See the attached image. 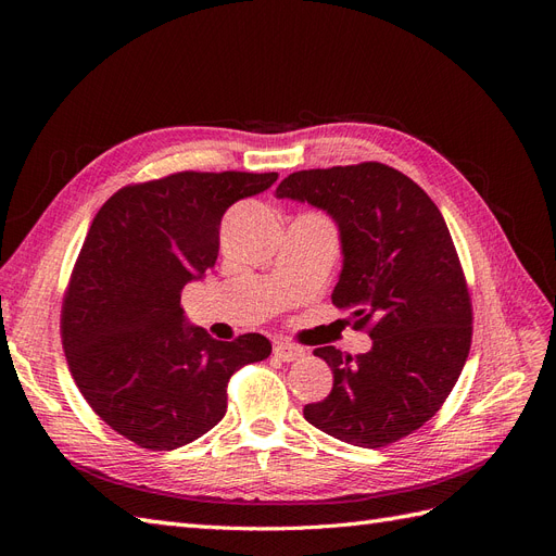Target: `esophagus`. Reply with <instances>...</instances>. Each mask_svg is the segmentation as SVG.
Here are the masks:
<instances>
[{
	"mask_svg": "<svg viewBox=\"0 0 556 556\" xmlns=\"http://www.w3.org/2000/svg\"><path fill=\"white\" fill-rule=\"evenodd\" d=\"M274 355L282 362H296L306 355L304 348H299L294 343H276L274 345Z\"/></svg>",
	"mask_w": 556,
	"mask_h": 556,
	"instance_id": "obj_1",
	"label": "esophagus"
}]
</instances>
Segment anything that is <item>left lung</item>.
Wrapping results in <instances>:
<instances>
[{"label":"left lung","instance_id":"obj_1","mask_svg":"<svg viewBox=\"0 0 556 556\" xmlns=\"http://www.w3.org/2000/svg\"><path fill=\"white\" fill-rule=\"evenodd\" d=\"M276 197L325 211L339 227L343 268L331 301L374 341L355 359L315 348L333 387L304 417L350 445L396 443L439 413L470 350L473 311L443 215L380 162L296 172Z\"/></svg>","mask_w":556,"mask_h":556}]
</instances>
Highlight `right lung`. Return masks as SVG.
I'll return each mask as SVG.
<instances>
[{
    "label": "right lung",
    "mask_w": 556,
    "mask_h": 556,
    "mask_svg": "<svg viewBox=\"0 0 556 556\" xmlns=\"http://www.w3.org/2000/svg\"><path fill=\"white\" fill-rule=\"evenodd\" d=\"M278 174L180 172L117 190L99 208L62 304V345L90 408L131 443L176 450L227 413V382L271 355L262 333L215 341L180 292L217 260L220 223Z\"/></svg>",
    "instance_id": "right-lung-1"
}]
</instances>
